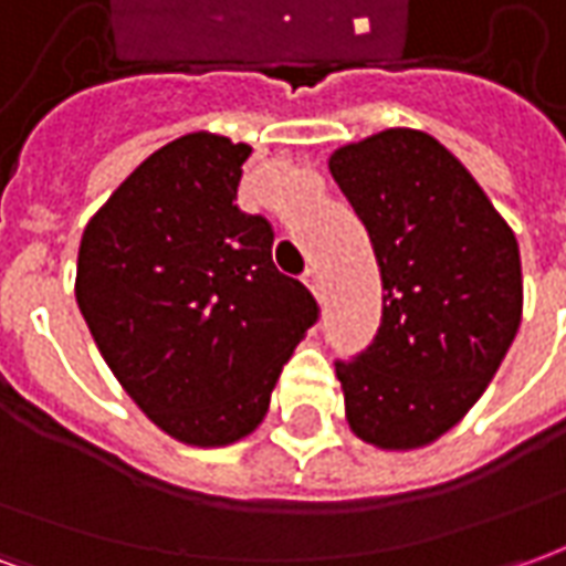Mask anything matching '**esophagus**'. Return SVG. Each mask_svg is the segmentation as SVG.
<instances>
[{"label": "esophagus", "mask_w": 566, "mask_h": 566, "mask_svg": "<svg viewBox=\"0 0 566 566\" xmlns=\"http://www.w3.org/2000/svg\"><path fill=\"white\" fill-rule=\"evenodd\" d=\"M303 282H306V287L312 291V296H315V300H324V282H321L318 270H308L306 275H303Z\"/></svg>", "instance_id": "esophagus-1"}]
</instances>
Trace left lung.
<instances>
[{"label": "left lung", "mask_w": 566, "mask_h": 566, "mask_svg": "<svg viewBox=\"0 0 566 566\" xmlns=\"http://www.w3.org/2000/svg\"><path fill=\"white\" fill-rule=\"evenodd\" d=\"M331 175L364 221L381 272V324L336 364L345 421L381 451H412L458 424L522 324L512 227L446 145L391 127L331 154Z\"/></svg>", "instance_id": "left-lung-1"}]
</instances>
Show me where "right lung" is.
I'll list each match as a JSON object with an SVG mask.
<instances>
[{
  "instance_id": "1",
  "label": "right lung",
  "mask_w": 566,
  "mask_h": 566,
  "mask_svg": "<svg viewBox=\"0 0 566 566\" xmlns=\"http://www.w3.org/2000/svg\"><path fill=\"white\" fill-rule=\"evenodd\" d=\"M251 145L209 129L120 181L78 245L75 300L133 403L185 446L221 449L266 418L287 357L318 318L272 263V227L233 206Z\"/></svg>"
}]
</instances>
